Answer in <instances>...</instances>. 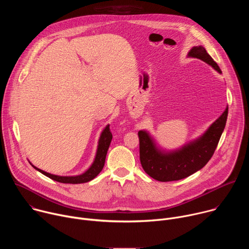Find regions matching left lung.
Listing matches in <instances>:
<instances>
[{
    "label": "left lung",
    "mask_w": 249,
    "mask_h": 249,
    "mask_svg": "<svg viewBox=\"0 0 249 249\" xmlns=\"http://www.w3.org/2000/svg\"><path fill=\"white\" fill-rule=\"evenodd\" d=\"M188 56L206 62L222 74L218 64L203 46H194ZM228 112L229 107L201 137L171 152L159 149L155 140L147 131H139L140 160L146 173L158 181L166 182L183 179L200 170L215 153L226 126Z\"/></svg>",
    "instance_id": "left-lung-1"
}]
</instances>
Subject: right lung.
<instances>
[{
	"instance_id": "1",
	"label": "right lung",
	"mask_w": 249,
	"mask_h": 249,
	"mask_svg": "<svg viewBox=\"0 0 249 249\" xmlns=\"http://www.w3.org/2000/svg\"><path fill=\"white\" fill-rule=\"evenodd\" d=\"M112 140V134L110 132L109 129V125L106 126L100 137H99V141H98V146H97V151H96V155L94 158V160L92 162V164L89 166V168L85 171L84 173L80 174V175H75V176H59V175H54L51 173H48L44 170H41L37 167H35L34 165H32L35 169L38 170L39 172H41L42 174L46 175L49 178L61 182V183H70V184H79V183H86L89 182L90 180H92L94 177L97 176V174L102 170L103 166H104V162H105V158H106V154H107L109 145L111 143ZM31 164V163H30Z\"/></svg>"
}]
</instances>
